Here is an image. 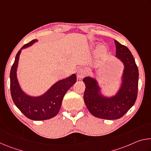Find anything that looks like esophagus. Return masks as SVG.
I'll list each match as a JSON object with an SVG mask.
<instances>
[{"label": "esophagus", "instance_id": "34e87169", "mask_svg": "<svg viewBox=\"0 0 151 151\" xmlns=\"http://www.w3.org/2000/svg\"><path fill=\"white\" fill-rule=\"evenodd\" d=\"M87 73V71L84 68H80L79 69L77 70V77L78 78H83L84 76H85V75Z\"/></svg>", "mask_w": 151, "mask_h": 151}]
</instances>
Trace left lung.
<instances>
[{
  "instance_id": "obj_1",
  "label": "left lung",
  "mask_w": 151,
  "mask_h": 151,
  "mask_svg": "<svg viewBox=\"0 0 151 151\" xmlns=\"http://www.w3.org/2000/svg\"><path fill=\"white\" fill-rule=\"evenodd\" d=\"M116 58L124 64L121 88L115 96L105 97L100 93V87L95 79H83L86 88L84 101L89 112L97 118L114 120L121 118L136 101L139 83V70L131 51L126 46L114 40Z\"/></svg>"
}]
</instances>
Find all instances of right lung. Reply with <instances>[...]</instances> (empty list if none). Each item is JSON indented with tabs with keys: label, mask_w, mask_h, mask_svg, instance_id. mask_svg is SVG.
<instances>
[{
	"label": "right lung",
	"mask_w": 151,
	"mask_h": 151,
	"mask_svg": "<svg viewBox=\"0 0 151 151\" xmlns=\"http://www.w3.org/2000/svg\"><path fill=\"white\" fill-rule=\"evenodd\" d=\"M37 40L24 45L17 52L10 73L11 94L15 105L27 118L34 121H44L55 117L59 112L61 104L66 92L76 82L75 74L58 81L42 96L33 97L27 95L21 90L17 78V69L21 50L31 46Z\"/></svg>",
	"instance_id": "right-lung-1"
}]
</instances>
